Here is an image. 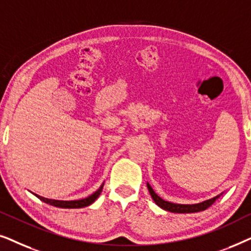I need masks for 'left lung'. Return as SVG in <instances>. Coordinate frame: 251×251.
<instances>
[{
  "label": "left lung",
  "instance_id": "left-lung-1",
  "mask_svg": "<svg viewBox=\"0 0 251 251\" xmlns=\"http://www.w3.org/2000/svg\"><path fill=\"white\" fill-rule=\"evenodd\" d=\"M147 188H149V192L154 202H155L160 208H162L164 210L170 211V212H177V214H190V212H198V211L205 210V209L210 207V205L222 195L219 194L217 197L209 199V200H205L203 202H200V203L178 204V203H173V202H169V201H164L163 199H161L159 195L153 191V188L151 187V185L149 183H147Z\"/></svg>",
  "mask_w": 251,
  "mask_h": 251
}]
</instances>
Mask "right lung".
I'll return each mask as SVG.
<instances>
[{"instance_id":"right-lung-1","label":"right lung","mask_w":251,"mask_h":251,"mask_svg":"<svg viewBox=\"0 0 251 251\" xmlns=\"http://www.w3.org/2000/svg\"><path fill=\"white\" fill-rule=\"evenodd\" d=\"M102 186H104V183L101 184V186L98 188L95 193H92L90 197L85 198V199H81V200H73V201H61V200H52V199H47L43 197H40L35 193H33L36 198H39L41 201L46 202L48 204L53 205V207H58V208H65V209H75V208H83V207H88L91 203H94L99 195H100L101 191H102Z\"/></svg>"}]
</instances>
